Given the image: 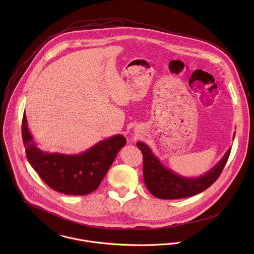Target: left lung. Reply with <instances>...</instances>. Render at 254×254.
I'll return each instance as SVG.
<instances>
[{"label": "left lung", "instance_id": "8db88e82", "mask_svg": "<svg viewBox=\"0 0 254 254\" xmlns=\"http://www.w3.org/2000/svg\"><path fill=\"white\" fill-rule=\"evenodd\" d=\"M137 146L143 153L145 187L152 195L162 199L189 197L205 190L217 180L231 152V148H229L217 164L204 175L196 178H187L164 167L144 143L138 142Z\"/></svg>", "mask_w": 254, "mask_h": 254}]
</instances>
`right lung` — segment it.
Listing matches in <instances>:
<instances>
[{
	"mask_svg": "<svg viewBox=\"0 0 254 254\" xmlns=\"http://www.w3.org/2000/svg\"><path fill=\"white\" fill-rule=\"evenodd\" d=\"M22 141L26 157L41 179L53 190L72 195H85L98 189L119 149L126 144L122 135L104 140L80 154L49 153L37 147L22 118Z\"/></svg>",
	"mask_w": 254,
	"mask_h": 254,
	"instance_id": "1",
	"label": "right lung"
}]
</instances>
